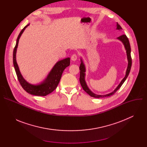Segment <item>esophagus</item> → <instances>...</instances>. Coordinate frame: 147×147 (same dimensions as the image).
Here are the masks:
<instances>
[{
    "label": "esophagus",
    "instance_id": "obj_1",
    "mask_svg": "<svg viewBox=\"0 0 147 147\" xmlns=\"http://www.w3.org/2000/svg\"><path fill=\"white\" fill-rule=\"evenodd\" d=\"M77 55H76V54H73L72 56H71V60H73V61H76L77 59Z\"/></svg>",
    "mask_w": 147,
    "mask_h": 147
}]
</instances>
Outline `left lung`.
<instances>
[{
	"label": "left lung",
	"mask_w": 147,
	"mask_h": 147,
	"mask_svg": "<svg viewBox=\"0 0 147 147\" xmlns=\"http://www.w3.org/2000/svg\"><path fill=\"white\" fill-rule=\"evenodd\" d=\"M122 29V28L121 27V26L120 25H119L118 24H117V30H121ZM117 39H119V40H120L123 43L124 47L125 48V50H126V53H127V59H128V67L126 70V74H125V76L124 77V78L122 80V81H121V82L120 83V84L118 86V87L115 89V90L112 92V93H110L109 94L105 95H96L94 93H92L90 89L88 88L86 82L85 81V71H86V69H85V66L84 65L83 63L82 60L81 59V65L80 66V82L81 84V86L82 87V88H83V90H84L88 95H90L91 96L94 97V98H104V97H108V96H110L113 94H115V92L121 87V86H122L123 84L124 83V82L125 81V80H126V78H127L130 71V69L131 67V65H132V60H131V48H130V42L128 38L127 37V36L125 35V34H123L119 37H117Z\"/></svg>",
	"instance_id": "obj_1"
}]
</instances>
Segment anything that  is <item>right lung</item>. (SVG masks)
Here are the masks:
<instances>
[{
  "mask_svg": "<svg viewBox=\"0 0 147 147\" xmlns=\"http://www.w3.org/2000/svg\"><path fill=\"white\" fill-rule=\"evenodd\" d=\"M28 26L29 24L26 26L22 30V31L20 32L17 37L16 44L13 51V65L17 76V78L18 80L20 85L22 86L23 88L27 92L36 96H46L52 92L57 87L63 72L64 70L67 67H68L70 65V59L68 57L63 60H61L60 61H59L55 65L50 73L48 74L46 80L44 81L43 83H41L40 85L33 86L28 84L23 78L22 74H21L16 59V51L18 44L19 39L21 35L23 34V32H24V30Z\"/></svg>",
  "mask_w": 147,
  "mask_h": 147,
  "instance_id": "right-lung-1",
  "label": "right lung"
}]
</instances>
